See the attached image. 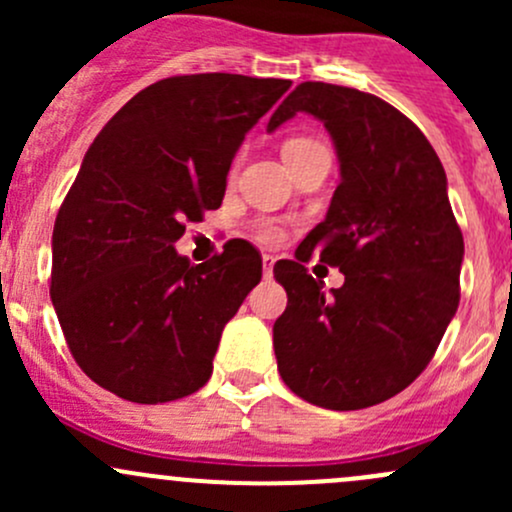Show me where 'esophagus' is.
Segmentation results:
<instances>
[{"label":"esophagus","mask_w":512,"mask_h":512,"mask_svg":"<svg viewBox=\"0 0 512 512\" xmlns=\"http://www.w3.org/2000/svg\"><path fill=\"white\" fill-rule=\"evenodd\" d=\"M272 267H275V257H272V255H262V272H265L267 280H270V277H272Z\"/></svg>","instance_id":"esophagus-1"}]
</instances>
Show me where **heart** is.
<instances>
[{
	"label": "heart",
	"instance_id": "obj_1",
	"mask_svg": "<svg viewBox=\"0 0 512 512\" xmlns=\"http://www.w3.org/2000/svg\"><path fill=\"white\" fill-rule=\"evenodd\" d=\"M314 146H319V143L312 141V138H304V136L287 138L285 146H282V158H285V163H287V160L302 156V153H307L309 148H314ZM260 237H262V240H267V242H277V240H282V230H280V227H275V225H262L260 227Z\"/></svg>",
	"mask_w": 512,
	"mask_h": 512
}]
</instances>
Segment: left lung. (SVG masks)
Masks as SVG:
<instances>
[{"label":"left lung","instance_id":"1","mask_svg":"<svg viewBox=\"0 0 512 512\" xmlns=\"http://www.w3.org/2000/svg\"><path fill=\"white\" fill-rule=\"evenodd\" d=\"M299 111L324 123L342 183L327 218L275 265L287 309L272 327L282 381L314 406L381 404L426 369L461 299L463 235L446 170L414 121L347 86L304 81L272 113L275 131ZM339 266L324 295L306 262Z\"/></svg>","mask_w":512,"mask_h":512}]
</instances>
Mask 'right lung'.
I'll use <instances>...</instances> for the list:
<instances>
[{
    "label": "right lung",
    "instance_id": "add662e5",
    "mask_svg": "<svg viewBox=\"0 0 512 512\" xmlns=\"http://www.w3.org/2000/svg\"><path fill=\"white\" fill-rule=\"evenodd\" d=\"M292 86L240 74L170 76L138 91L91 143L51 235V302L76 364L136 404L195 394L220 334L260 282L230 240L203 265L175 252L223 203L245 133Z\"/></svg>",
    "mask_w": 512,
    "mask_h": 512
}]
</instances>
